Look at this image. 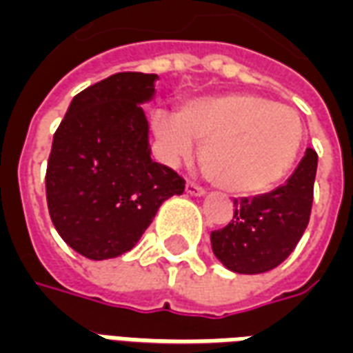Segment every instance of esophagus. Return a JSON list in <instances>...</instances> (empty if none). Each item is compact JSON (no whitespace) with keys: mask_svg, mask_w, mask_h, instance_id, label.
<instances>
[{"mask_svg":"<svg viewBox=\"0 0 353 353\" xmlns=\"http://www.w3.org/2000/svg\"><path fill=\"white\" fill-rule=\"evenodd\" d=\"M186 192L190 193V195H197V197H203V195L206 193V190L203 186L195 184V182H192V180H188V182H186Z\"/></svg>","mask_w":353,"mask_h":353,"instance_id":"1","label":"esophagus"}]
</instances>
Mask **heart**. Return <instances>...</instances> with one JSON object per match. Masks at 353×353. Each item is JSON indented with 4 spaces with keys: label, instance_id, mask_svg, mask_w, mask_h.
Wrapping results in <instances>:
<instances>
[{
    "label": "heart",
    "instance_id": "b5f03b06",
    "mask_svg": "<svg viewBox=\"0 0 353 353\" xmlns=\"http://www.w3.org/2000/svg\"><path fill=\"white\" fill-rule=\"evenodd\" d=\"M152 128L163 160H190L203 141L208 179L232 193L266 192L298 158L303 126L292 108L248 92L188 100L180 111L158 110Z\"/></svg>",
    "mask_w": 353,
    "mask_h": 353
}]
</instances>
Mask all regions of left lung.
<instances>
[{"label": "left lung", "instance_id": "1", "mask_svg": "<svg viewBox=\"0 0 353 353\" xmlns=\"http://www.w3.org/2000/svg\"><path fill=\"white\" fill-rule=\"evenodd\" d=\"M318 154L307 148L292 176L253 199H234L227 227L212 230L214 255L236 274H264L285 261L309 223Z\"/></svg>", "mask_w": 353, "mask_h": 353}]
</instances>
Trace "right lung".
<instances>
[{
    "label": "right lung",
    "mask_w": 353,
    "mask_h": 353,
    "mask_svg": "<svg viewBox=\"0 0 353 353\" xmlns=\"http://www.w3.org/2000/svg\"><path fill=\"white\" fill-rule=\"evenodd\" d=\"M156 74L117 72L72 98L55 130L46 201L59 236L91 261L134 248L184 179L150 158L139 104L154 97Z\"/></svg>",
    "instance_id": "right-lung-1"
}]
</instances>
